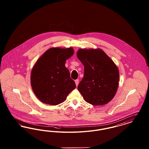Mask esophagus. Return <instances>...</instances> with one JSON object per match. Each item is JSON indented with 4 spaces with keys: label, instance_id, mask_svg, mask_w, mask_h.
<instances>
[{
    "label": "esophagus",
    "instance_id": "1",
    "mask_svg": "<svg viewBox=\"0 0 149 149\" xmlns=\"http://www.w3.org/2000/svg\"><path fill=\"white\" fill-rule=\"evenodd\" d=\"M75 84H76V85H77V86L78 85V84H79V79L75 80Z\"/></svg>",
    "mask_w": 149,
    "mask_h": 149
}]
</instances>
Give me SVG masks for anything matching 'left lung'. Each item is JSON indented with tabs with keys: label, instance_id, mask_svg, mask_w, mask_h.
<instances>
[{
	"label": "left lung",
	"instance_id": "left-lung-1",
	"mask_svg": "<svg viewBox=\"0 0 149 149\" xmlns=\"http://www.w3.org/2000/svg\"><path fill=\"white\" fill-rule=\"evenodd\" d=\"M77 57L84 66V77L78 91L88 103L103 105L113 99L117 91L119 71L101 49H79Z\"/></svg>",
	"mask_w": 149,
	"mask_h": 149
}]
</instances>
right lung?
<instances>
[{"mask_svg": "<svg viewBox=\"0 0 149 149\" xmlns=\"http://www.w3.org/2000/svg\"><path fill=\"white\" fill-rule=\"evenodd\" d=\"M74 54L72 48H51L36 63L31 75L33 92L42 102L52 106L63 103L76 85L65 67Z\"/></svg>", "mask_w": 149, "mask_h": 149, "instance_id": "right-lung-1", "label": "right lung"}]
</instances>
